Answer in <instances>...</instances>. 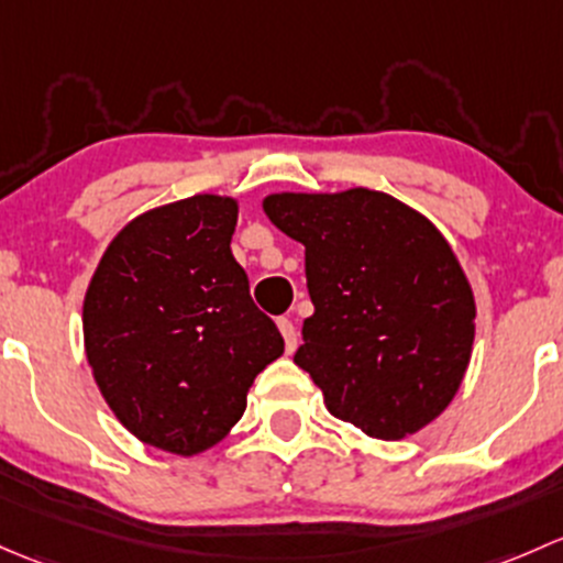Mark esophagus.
<instances>
[{"label":"esophagus","mask_w":563,"mask_h":563,"mask_svg":"<svg viewBox=\"0 0 563 563\" xmlns=\"http://www.w3.org/2000/svg\"><path fill=\"white\" fill-rule=\"evenodd\" d=\"M279 330L284 335V346H287V352H295V346H298V335H295V324L289 317H279Z\"/></svg>","instance_id":"1"}]
</instances>
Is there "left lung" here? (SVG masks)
<instances>
[{
    "mask_svg": "<svg viewBox=\"0 0 563 563\" xmlns=\"http://www.w3.org/2000/svg\"><path fill=\"white\" fill-rule=\"evenodd\" d=\"M263 211L306 246L314 314L295 363L330 415L385 442L437 420L466 374L477 317L444 235L366 187L268 195Z\"/></svg>",
    "mask_w": 563,
    "mask_h": 563,
    "instance_id": "1",
    "label": "left lung"
}]
</instances>
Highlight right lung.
Returning a JSON list of instances; mask_svg holds the SVG:
<instances>
[{"label":"right lung","mask_w":563,"mask_h":563,"mask_svg":"<svg viewBox=\"0 0 563 563\" xmlns=\"http://www.w3.org/2000/svg\"><path fill=\"white\" fill-rule=\"evenodd\" d=\"M239 202L195 195L132 219L84 298L97 387L143 444L197 455L230 433L254 376L284 352L230 252Z\"/></svg>","instance_id":"right-lung-1"}]
</instances>
